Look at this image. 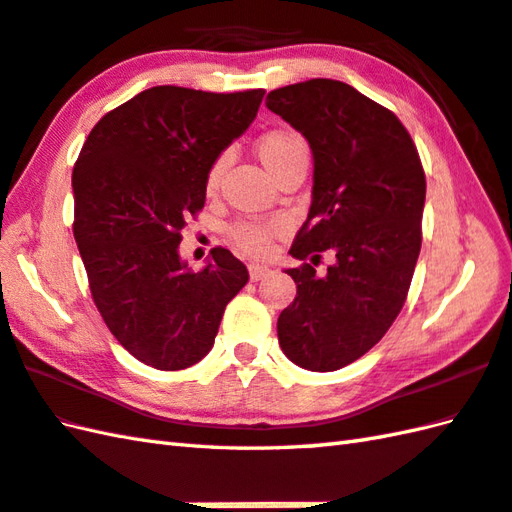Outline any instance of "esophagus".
Segmentation results:
<instances>
[{"label":"esophagus","instance_id":"obj_1","mask_svg":"<svg viewBox=\"0 0 512 512\" xmlns=\"http://www.w3.org/2000/svg\"><path fill=\"white\" fill-rule=\"evenodd\" d=\"M268 273H270L268 266H262V264H250L248 266V275H250V279H253V281L264 279Z\"/></svg>","mask_w":512,"mask_h":512}]
</instances>
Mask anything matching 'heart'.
Masks as SVG:
<instances>
[{
    "mask_svg": "<svg viewBox=\"0 0 512 512\" xmlns=\"http://www.w3.org/2000/svg\"><path fill=\"white\" fill-rule=\"evenodd\" d=\"M301 151H306L303 140L297 134L286 132V129L268 132L259 138L257 143V156L264 162V167L270 173H275L281 165H284V162H288L292 156L301 154ZM224 167H226V156L217 158L213 162V167L209 169V176H206V189L213 191L217 184H220ZM270 235H273V231H270V226H264V224L242 222L231 228V239L235 242V246L255 257H262L268 253Z\"/></svg>",
    "mask_w": 512,
    "mask_h": 512,
    "instance_id": "1",
    "label": "heart"
}]
</instances>
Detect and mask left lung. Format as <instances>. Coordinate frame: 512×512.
I'll use <instances>...</instances> for the list:
<instances>
[{"label": "left lung", "mask_w": 512, "mask_h": 512, "mask_svg": "<svg viewBox=\"0 0 512 512\" xmlns=\"http://www.w3.org/2000/svg\"><path fill=\"white\" fill-rule=\"evenodd\" d=\"M266 107L303 134L314 158L310 213L290 248L312 264L286 270L297 297L279 314V345L303 369L334 372L372 350L405 306L427 180L405 125L352 85H286ZM323 249L337 262L321 276L313 266Z\"/></svg>", "instance_id": "left-lung-1"}]
</instances>
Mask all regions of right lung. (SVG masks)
Listing matches in <instances>:
<instances>
[{
	"label": "right lung",
	"mask_w": 512,
	"mask_h": 512,
	"mask_svg": "<svg viewBox=\"0 0 512 512\" xmlns=\"http://www.w3.org/2000/svg\"><path fill=\"white\" fill-rule=\"evenodd\" d=\"M264 90L215 94L158 85L94 125L72 173L74 239L92 299L125 350L176 372L211 352L248 270L213 248L198 273L182 228L202 211L206 176L255 121Z\"/></svg>",
	"instance_id": "add662e5"
}]
</instances>
